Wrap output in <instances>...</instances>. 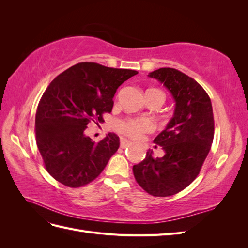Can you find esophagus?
Returning <instances> with one entry per match:
<instances>
[{
    "label": "esophagus",
    "instance_id": "obj_1",
    "mask_svg": "<svg viewBox=\"0 0 248 248\" xmlns=\"http://www.w3.org/2000/svg\"><path fill=\"white\" fill-rule=\"evenodd\" d=\"M130 145H131V142L129 140H127L126 139L121 138V140H120V147H121L122 149H125L127 147H129Z\"/></svg>",
    "mask_w": 248,
    "mask_h": 248
}]
</instances>
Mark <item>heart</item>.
Listing matches in <instances>:
<instances>
[{
    "instance_id": "obj_1",
    "label": "heart",
    "mask_w": 248,
    "mask_h": 248,
    "mask_svg": "<svg viewBox=\"0 0 248 248\" xmlns=\"http://www.w3.org/2000/svg\"><path fill=\"white\" fill-rule=\"evenodd\" d=\"M150 90H155V89H150ZM156 91H158V90H156ZM153 128H154L153 122L147 118L128 119V120H125V121H121L118 124V130L131 139H140L142 134L152 131Z\"/></svg>"
}]
</instances>
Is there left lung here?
<instances>
[{
    "instance_id": "8db88e82",
    "label": "left lung",
    "mask_w": 248,
    "mask_h": 248,
    "mask_svg": "<svg viewBox=\"0 0 248 248\" xmlns=\"http://www.w3.org/2000/svg\"><path fill=\"white\" fill-rule=\"evenodd\" d=\"M148 77L160 81L175 100L174 116L154 139L164 155L146 158L133 166L142 189L154 197H170L186 188L197 178L211 149L214 118L210 97L198 81L174 68H159ZM156 147V146H155Z\"/></svg>"
}]
</instances>
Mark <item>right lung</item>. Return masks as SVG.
Returning a JSON list of instances; mask_svg holds the SVG:
<instances>
[{"instance_id":"add662e5","label":"right lung","mask_w":248,"mask_h":248,"mask_svg":"<svg viewBox=\"0 0 248 248\" xmlns=\"http://www.w3.org/2000/svg\"><path fill=\"white\" fill-rule=\"evenodd\" d=\"M139 72L82 62L65 70L43 93L36 111V142L48 174L77 188L92 182L120 146L109 132L95 142L85 134L90 122H103L117 89Z\"/></svg>"}]
</instances>
